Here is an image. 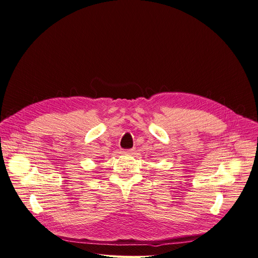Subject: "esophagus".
Wrapping results in <instances>:
<instances>
[{"label": "esophagus", "mask_w": 258, "mask_h": 258, "mask_svg": "<svg viewBox=\"0 0 258 258\" xmlns=\"http://www.w3.org/2000/svg\"><path fill=\"white\" fill-rule=\"evenodd\" d=\"M134 151H135V150H126V151H124L123 153H126V154H131V153H134Z\"/></svg>", "instance_id": "obj_1"}]
</instances>
